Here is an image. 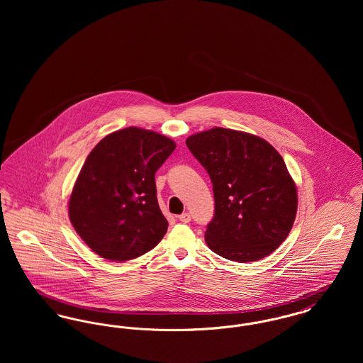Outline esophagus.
Returning a JSON list of instances; mask_svg holds the SVG:
<instances>
[{
  "instance_id": "esophagus-1",
  "label": "esophagus",
  "mask_w": 363,
  "mask_h": 363,
  "mask_svg": "<svg viewBox=\"0 0 363 363\" xmlns=\"http://www.w3.org/2000/svg\"><path fill=\"white\" fill-rule=\"evenodd\" d=\"M178 219L182 222V223H189L190 222V215L188 212H185V213H182V215H179L178 216Z\"/></svg>"
}]
</instances>
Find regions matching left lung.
<instances>
[{"label":"left lung","instance_id":"1","mask_svg":"<svg viewBox=\"0 0 363 363\" xmlns=\"http://www.w3.org/2000/svg\"><path fill=\"white\" fill-rule=\"evenodd\" d=\"M213 185L208 247L231 261L264 259L287 238L298 194L283 157L264 138L213 128L186 138Z\"/></svg>","mask_w":363,"mask_h":363}]
</instances>
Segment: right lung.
<instances>
[{
  "instance_id": "add662e5",
  "label": "right lung",
  "mask_w": 363,
  "mask_h": 363,
  "mask_svg": "<svg viewBox=\"0 0 363 363\" xmlns=\"http://www.w3.org/2000/svg\"><path fill=\"white\" fill-rule=\"evenodd\" d=\"M175 150L172 138L136 126L102 138L86 156L69 199L70 223L96 255L128 261L167 231L155 173Z\"/></svg>"
}]
</instances>
